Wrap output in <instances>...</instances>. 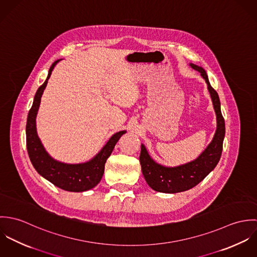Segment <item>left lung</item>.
<instances>
[{
    "mask_svg": "<svg viewBox=\"0 0 257 257\" xmlns=\"http://www.w3.org/2000/svg\"><path fill=\"white\" fill-rule=\"evenodd\" d=\"M189 65L201 73L208 85V90L217 116V130L212 142L195 160L175 167H167L155 162L149 155L145 145H142L140 161L145 179L151 189L161 193H179L198 185L215 169L220 161L222 151L225 126L220 111L219 95L211 86L208 75L201 66L193 63H190Z\"/></svg>",
    "mask_w": 257,
    "mask_h": 257,
    "instance_id": "obj_1",
    "label": "left lung"
}]
</instances>
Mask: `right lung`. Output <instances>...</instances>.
Wrapping results in <instances>:
<instances>
[{
    "label": "right lung",
    "mask_w": 257,
    "mask_h": 257,
    "mask_svg": "<svg viewBox=\"0 0 257 257\" xmlns=\"http://www.w3.org/2000/svg\"><path fill=\"white\" fill-rule=\"evenodd\" d=\"M59 60H56L50 66L47 78L37 89L32 109L29 111L26 127L27 148L30 159L39 175L62 190L69 192H84L94 188L101 181L104 175L107 159L110 157L119 138L125 134L126 131H121L111 136L104 147L91 160L84 163L69 164L60 162L47 153L37 136L36 119L41 96L53 68Z\"/></svg>",
    "instance_id": "1"
}]
</instances>
